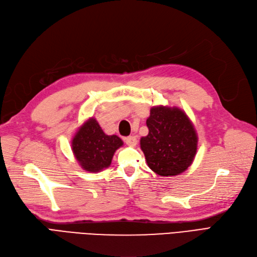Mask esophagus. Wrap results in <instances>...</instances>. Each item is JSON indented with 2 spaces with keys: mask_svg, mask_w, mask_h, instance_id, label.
Here are the masks:
<instances>
[{
  "mask_svg": "<svg viewBox=\"0 0 257 257\" xmlns=\"http://www.w3.org/2000/svg\"><path fill=\"white\" fill-rule=\"evenodd\" d=\"M125 143L131 147H135L137 145V138L135 136H128L125 138Z\"/></svg>",
  "mask_w": 257,
  "mask_h": 257,
  "instance_id": "obj_1",
  "label": "esophagus"
}]
</instances>
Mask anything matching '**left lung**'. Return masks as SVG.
Segmentation results:
<instances>
[{
	"label": "left lung",
	"instance_id": "left-lung-1",
	"mask_svg": "<svg viewBox=\"0 0 257 257\" xmlns=\"http://www.w3.org/2000/svg\"><path fill=\"white\" fill-rule=\"evenodd\" d=\"M149 134L140 148L150 169L162 176L183 173L192 164L198 135L187 114L178 107L153 106L147 119Z\"/></svg>",
	"mask_w": 257,
	"mask_h": 257
}]
</instances>
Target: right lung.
Listing matches in <instances>:
<instances>
[{"label": "right lung", "instance_id": "obj_1", "mask_svg": "<svg viewBox=\"0 0 257 257\" xmlns=\"http://www.w3.org/2000/svg\"><path fill=\"white\" fill-rule=\"evenodd\" d=\"M72 151L84 170L99 172L111 164L123 141L117 135H106L94 118L87 120L72 139Z\"/></svg>", "mask_w": 257, "mask_h": 257}]
</instances>
